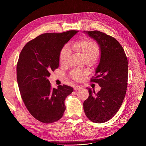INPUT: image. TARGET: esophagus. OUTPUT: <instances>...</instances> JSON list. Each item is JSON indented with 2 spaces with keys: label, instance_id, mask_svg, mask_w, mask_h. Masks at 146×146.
Segmentation results:
<instances>
[{
  "label": "esophagus",
  "instance_id": "34e87169",
  "mask_svg": "<svg viewBox=\"0 0 146 146\" xmlns=\"http://www.w3.org/2000/svg\"><path fill=\"white\" fill-rule=\"evenodd\" d=\"M80 89H82V87H81V86H78V85H77V86H75L74 87V90H78Z\"/></svg>",
  "mask_w": 146,
  "mask_h": 146
}]
</instances>
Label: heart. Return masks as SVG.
Segmentation results:
<instances>
[{
  "mask_svg": "<svg viewBox=\"0 0 146 146\" xmlns=\"http://www.w3.org/2000/svg\"><path fill=\"white\" fill-rule=\"evenodd\" d=\"M72 49L80 53L85 60H93L95 61L99 56V48L98 45L93 41L90 40H82L74 42L72 45ZM71 49L68 44L65 45L61 49L60 54V61L61 63H65L71 55ZM71 77L76 80H80L83 78L82 72L75 69L70 73Z\"/></svg>",
  "mask_w": 146,
  "mask_h": 146,
  "instance_id": "1",
  "label": "heart"
}]
</instances>
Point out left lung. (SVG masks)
I'll list each match as a JSON object with an SVG mask.
<instances>
[{
    "mask_svg": "<svg viewBox=\"0 0 146 146\" xmlns=\"http://www.w3.org/2000/svg\"><path fill=\"white\" fill-rule=\"evenodd\" d=\"M83 33L96 41L100 50L96 77L90 81L101 87L96 94L87 88L89 96L83 103V110L91 121L103 123L115 115L123 102L127 88L128 60L115 38L99 31Z\"/></svg>",
    "mask_w": 146,
    "mask_h": 146,
    "instance_id": "1",
    "label": "left lung"
}]
</instances>
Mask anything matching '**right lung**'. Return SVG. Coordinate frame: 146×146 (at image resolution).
Returning <instances> with one entry per match:
<instances>
[{"label": "right lung", "instance_id": "obj_1", "mask_svg": "<svg viewBox=\"0 0 146 146\" xmlns=\"http://www.w3.org/2000/svg\"><path fill=\"white\" fill-rule=\"evenodd\" d=\"M78 33L72 30L41 34L27 43L20 53L17 76L22 99L30 113L44 123L63 117L65 99L73 91L65 85L52 88L48 78L58 67L61 49Z\"/></svg>", "mask_w": 146, "mask_h": 146}]
</instances>
